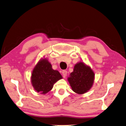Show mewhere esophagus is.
<instances>
[{
    "label": "esophagus",
    "instance_id": "esophagus-1",
    "mask_svg": "<svg viewBox=\"0 0 126 126\" xmlns=\"http://www.w3.org/2000/svg\"><path fill=\"white\" fill-rule=\"evenodd\" d=\"M67 71H65V70H63L62 71V75H63V78H65V77L67 76Z\"/></svg>",
    "mask_w": 126,
    "mask_h": 126
}]
</instances>
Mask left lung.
I'll return each instance as SVG.
<instances>
[{
  "label": "left lung",
  "instance_id": "8db88e82",
  "mask_svg": "<svg viewBox=\"0 0 126 126\" xmlns=\"http://www.w3.org/2000/svg\"><path fill=\"white\" fill-rule=\"evenodd\" d=\"M94 74L89 66L82 62L75 65L74 71L68 78L73 91L78 94L87 92L92 87Z\"/></svg>",
  "mask_w": 126,
  "mask_h": 126
}]
</instances>
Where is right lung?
I'll list each match as a JSON object with an SVG mask.
<instances>
[{"label": "right lung", "instance_id": "add662e5", "mask_svg": "<svg viewBox=\"0 0 126 126\" xmlns=\"http://www.w3.org/2000/svg\"><path fill=\"white\" fill-rule=\"evenodd\" d=\"M62 76L57 70L52 68L47 60H41L35 65L32 74L33 87L37 92L46 94L51 91L54 84Z\"/></svg>", "mask_w": 126, "mask_h": 126}]
</instances>
